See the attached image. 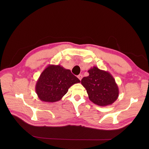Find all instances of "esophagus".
Returning a JSON list of instances; mask_svg holds the SVG:
<instances>
[{
    "instance_id": "obj_1",
    "label": "esophagus",
    "mask_w": 149,
    "mask_h": 149,
    "mask_svg": "<svg viewBox=\"0 0 149 149\" xmlns=\"http://www.w3.org/2000/svg\"><path fill=\"white\" fill-rule=\"evenodd\" d=\"M78 79L81 81V79L82 78V75H78Z\"/></svg>"
}]
</instances>
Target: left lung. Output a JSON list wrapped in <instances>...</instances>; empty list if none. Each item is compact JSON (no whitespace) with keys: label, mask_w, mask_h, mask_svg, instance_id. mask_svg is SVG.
Returning <instances> with one entry per match:
<instances>
[{"label":"left lung","mask_w":149,"mask_h":149,"mask_svg":"<svg viewBox=\"0 0 149 149\" xmlns=\"http://www.w3.org/2000/svg\"><path fill=\"white\" fill-rule=\"evenodd\" d=\"M88 72L89 75L81 79V84L90 100L102 107L114 103L118 97L119 90L112 75L97 67L91 68Z\"/></svg>","instance_id":"8db88e82"}]
</instances>
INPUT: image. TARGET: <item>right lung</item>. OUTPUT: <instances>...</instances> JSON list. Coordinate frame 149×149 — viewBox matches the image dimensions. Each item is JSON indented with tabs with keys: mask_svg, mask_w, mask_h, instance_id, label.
<instances>
[{
	"mask_svg": "<svg viewBox=\"0 0 149 149\" xmlns=\"http://www.w3.org/2000/svg\"><path fill=\"white\" fill-rule=\"evenodd\" d=\"M80 82L70 70L49 64L37 80L35 91L42 101L54 102L61 100L72 85Z\"/></svg>",
	"mask_w": 149,
	"mask_h": 149,
	"instance_id": "obj_1",
	"label": "right lung"
}]
</instances>
